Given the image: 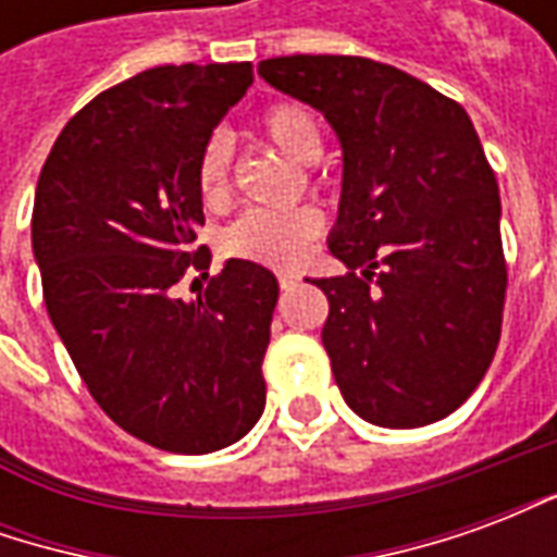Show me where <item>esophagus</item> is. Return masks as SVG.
I'll list each match as a JSON object with an SVG mask.
<instances>
[{
  "mask_svg": "<svg viewBox=\"0 0 557 557\" xmlns=\"http://www.w3.org/2000/svg\"><path fill=\"white\" fill-rule=\"evenodd\" d=\"M280 289H292L295 283H298V277H292V274H280Z\"/></svg>",
  "mask_w": 557,
  "mask_h": 557,
  "instance_id": "obj_1",
  "label": "esophagus"
}]
</instances>
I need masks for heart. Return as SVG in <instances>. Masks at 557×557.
<instances>
[{
	"label": "heart",
	"instance_id": "heart-1",
	"mask_svg": "<svg viewBox=\"0 0 557 557\" xmlns=\"http://www.w3.org/2000/svg\"><path fill=\"white\" fill-rule=\"evenodd\" d=\"M259 125L274 146L298 163H313L322 154V127L313 110L304 103H274L268 107ZM196 184L206 206H223L232 187V139L214 134L199 151ZM322 211L301 206L289 211H247L223 232V253L235 259H250L259 265L289 268L295 265L315 235L322 232Z\"/></svg>",
	"mask_w": 557,
	"mask_h": 557
}]
</instances>
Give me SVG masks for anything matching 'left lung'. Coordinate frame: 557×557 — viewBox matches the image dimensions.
<instances>
[{"mask_svg": "<svg viewBox=\"0 0 557 557\" xmlns=\"http://www.w3.org/2000/svg\"><path fill=\"white\" fill-rule=\"evenodd\" d=\"M256 71L325 115L343 148L327 247L349 274L310 280L331 304L322 343L339 394L387 430L447 418L490 370L507 289L498 182L471 119L361 55H280Z\"/></svg>", "mask_w": 557, "mask_h": 557, "instance_id": "1", "label": "left lung"}]
</instances>
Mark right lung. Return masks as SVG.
<instances>
[{
    "instance_id": "obj_1",
    "label": "right lung",
    "mask_w": 557,
    "mask_h": 557,
    "mask_svg": "<svg viewBox=\"0 0 557 557\" xmlns=\"http://www.w3.org/2000/svg\"><path fill=\"white\" fill-rule=\"evenodd\" d=\"M253 83L250 62L160 65L86 103L44 163L32 253L55 334L95 403L170 454L230 447L262 418V358L277 277L226 259L202 295H175L211 265L196 163Z\"/></svg>"
}]
</instances>
